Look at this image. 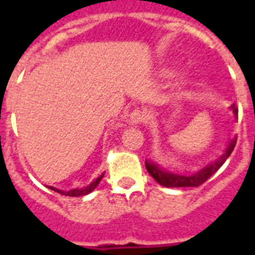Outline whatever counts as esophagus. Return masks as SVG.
Listing matches in <instances>:
<instances>
[{"instance_id": "obj_1", "label": "esophagus", "mask_w": 255, "mask_h": 255, "mask_svg": "<svg viewBox=\"0 0 255 255\" xmlns=\"http://www.w3.org/2000/svg\"><path fill=\"white\" fill-rule=\"evenodd\" d=\"M144 120V113L139 109H135L129 113V122L133 123V124H139Z\"/></svg>"}]
</instances>
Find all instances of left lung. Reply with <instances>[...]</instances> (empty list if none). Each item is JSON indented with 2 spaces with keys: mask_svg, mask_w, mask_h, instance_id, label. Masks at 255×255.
Segmentation results:
<instances>
[{
  "mask_svg": "<svg viewBox=\"0 0 255 255\" xmlns=\"http://www.w3.org/2000/svg\"><path fill=\"white\" fill-rule=\"evenodd\" d=\"M232 109V113L235 115V117H238V108L235 105L231 106ZM236 144V138L232 139L230 142V144L227 146V149L223 154L220 155L219 160H216L212 164H209L208 166L202 168L201 171L195 172L192 175H179V173H172V172H168L165 169H162L161 166H158L154 162H149L146 161V169L149 172L150 175L153 176L155 182L160 183L161 186L164 187H198L203 183L208 180L209 177H212L219 171L220 166L223 165L225 162V160L228 158L232 153V150L235 147Z\"/></svg>",
  "mask_w": 255,
  "mask_h": 255,
  "instance_id": "8db88e82",
  "label": "left lung"
}]
</instances>
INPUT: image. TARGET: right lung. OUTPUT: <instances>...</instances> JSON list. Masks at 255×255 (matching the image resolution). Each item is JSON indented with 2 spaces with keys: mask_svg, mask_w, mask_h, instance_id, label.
Wrapping results in <instances>:
<instances>
[{
  "mask_svg": "<svg viewBox=\"0 0 255 255\" xmlns=\"http://www.w3.org/2000/svg\"><path fill=\"white\" fill-rule=\"evenodd\" d=\"M102 176H104V175H101L100 177H97L94 182L84 188H73V190H69V191H61V190H58V188H54V187H49V188H52V190H54V191L58 192V194L68 195V197H82V195H87V194H90L91 191H94V188L98 186V183L101 182Z\"/></svg>",
  "mask_w": 255,
  "mask_h": 255,
  "instance_id": "1",
  "label": "right lung"
}]
</instances>
